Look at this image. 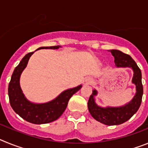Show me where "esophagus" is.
Instances as JSON below:
<instances>
[{
	"label": "esophagus",
	"mask_w": 148,
	"mask_h": 148,
	"mask_svg": "<svg viewBox=\"0 0 148 148\" xmlns=\"http://www.w3.org/2000/svg\"><path fill=\"white\" fill-rule=\"evenodd\" d=\"M90 82H91L90 78H84V84H88L90 83Z\"/></svg>",
	"instance_id": "1"
}]
</instances>
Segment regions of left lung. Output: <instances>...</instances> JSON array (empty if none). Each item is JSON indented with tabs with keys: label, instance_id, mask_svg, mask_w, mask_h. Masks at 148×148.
Here are the masks:
<instances>
[{
	"label": "left lung",
	"instance_id": "1",
	"mask_svg": "<svg viewBox=\"0 0 148 148\" xmlns=\"http://www.w3.org/2000/svg\"><path fill=\"white\" fill-rule=\"evenodd\" d=\"M110 53L114 57V62L117 67H130L133 70L132 83L136 85V95L130 102L121 107L101 108L95 102L94 96L97 91L92 90V95L88 101L89 112L96 121L106 125H118L130 119L138 110L142 103L143 95V86L142 83V73L136 63L129 55L125 54L117 49H112Z\"/></svg>",
	"mask_w": 148,
	"mask_h": 148
}]
</instances>
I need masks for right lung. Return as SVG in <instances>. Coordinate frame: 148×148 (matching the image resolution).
I'll list each match as a JSON object with an SVG mask.
<instances>
[{
	"instance_id": "obj_1",
	"label": "right lung",
	"mask_w": 148,
	"mask_h": 148,
	"mask_svg": "<svg viewBox=\"0 0 148 148\" xmlns=\"http://www.w3.org/2000/svg\"><path fill=\"white\" fill-rule=\"evenodd\" d=\"M59 47H61V46L43 47L38 49H56ZM33 53L34 52H32L26 55L22 58L19 64L15 67L9 84V99L10 105L13 110L22 119L36 125L47 124L56 121L59 118L66 110L70 98L73 96V94H75L78 90H80L82 85L64 90L58 97L47 103L35 104L30 102L29 101L26 99L22 92L20 87V77L23 70L27 66L29 59Z\"/></svg>"
}]
</instances>
